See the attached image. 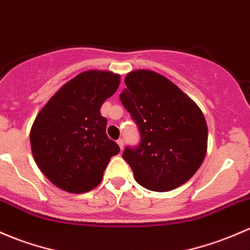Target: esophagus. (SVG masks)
I'll return each mask as SVG.
<instances>
[{
	"mask_svg": "<svg viewBox=\"0 0 250 250\" xmlns=\"http://www.w3.org/2000/svg\"><path fill=\"white\" fill-rule=\"evenodd\" d=\"M117 144H118V146H120V148L123 149V145H125V141H123V139H118Z\"/></svg>",
	"mask_w": 250,
	"mask_h": 250,
	"instance_id": "obj_1",
	"label": "esophagus"
}]
</instances>
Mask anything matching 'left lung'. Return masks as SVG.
Returning a JSON list of instances; mask_svg holds the SVG:
<instances>
[{
    "label": "left lung",
    "instance_id": "obj_1",
    "mask_svg": "<svg viewBox=\"0 0 250 250\" xmlns=\"http://www.w3.org/2000/svg\"><path fill=\"white\" fill-rule=\"evenodd\" d=\"M120 94L141 134L136 148L122 157L136 182L153 191H169L198 171L207 152V125L195 102L169 79L138 69L125 79Z\"/></svg>",
    "mask_w": 250,
    "mask_h": 250
}]
</instances>
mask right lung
Wrapping results in <instances>:
<instances>
[{"label": "right lung", "instance_id": "add662e5", "mask_svg": "<svg viewBox=\"0 0 250 250\" xmlns=\"http://www.w3.org/2000/svg\"><path fill=\"white\" fill-rule=\"evenodd\" d=\"M120 81L109 70H86L65 83L37 115L30 133L33 158L57 188L73 194L92 190L120 152L101 115Z\"/></svg>", "mask_w": 250, "mask_h": 250}]
</instances>
